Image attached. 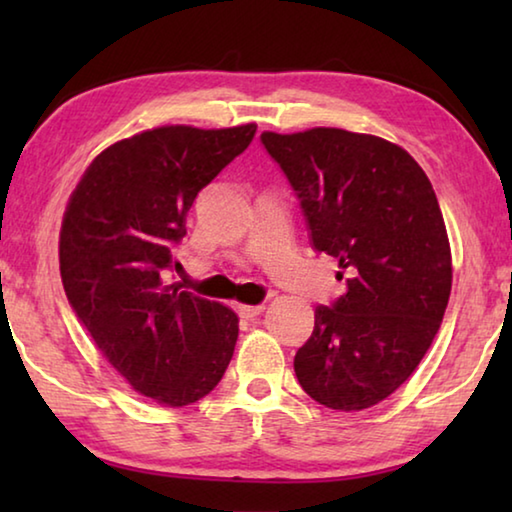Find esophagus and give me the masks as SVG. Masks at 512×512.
Segmentation results:
<instances>
[{
	"label": "esophagus",
	"mask_w": 512,
	"mask_h": 512,
	"mask_svg": "<svg viewBox=\"0 0 512 512\" xmlns=\"http://www.w3.org/2000/svg\"><path fill=\"white\" fill-rule=\"evenodd\" d=\"M239 316L241 318H246V320H253V318H257L259 314H262L264 311V305H239Z\"/></svg>",
	"instance_id": "esophagus-1"
}]
</instances>
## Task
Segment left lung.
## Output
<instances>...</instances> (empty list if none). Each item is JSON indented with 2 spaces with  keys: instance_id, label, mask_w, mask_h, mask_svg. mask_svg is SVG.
<instances>
[{
  "instance_id": "left-lung-1",
  "label": "left lung",
  "mask_w": 512,
  "mask_h": 512,
  "mask_svg": "<svg viewBox=\"0 0 512 512\" xmlns=\"http://www.w3.org/2000/svg\"><path fill=\"white\" fill-rule=\"evenodd\" d=\"M305 214L311 248L339 262L345 293L314 311L293 368L327 409L361 411L395 393L443 323L452 253L438 198L409 153L343 128L259 137Z\"/></svg>"
}]
</instances>
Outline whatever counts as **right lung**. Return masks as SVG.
I'll list each match as a JSON object with an SVG mask.
<instances>
[{
	"label": "right lung",
	"mask_w": 512,
	"mask_h": 512,
	"mask_svg": "<svg viewBox=\"0 0 512 512\" xmlns=\"http://www.w3.org/2000/svg\"><path fill=\"white\" fill-rule=\"evenodd\" d=\"M257 126H162L99 153L60 228V277L76 318L137 393L187 406L219 384L235 352L232 309L164 282L187 212L253 142Z\"/></svg>",
	"instance_id": "obj_1"
}]
</instances>
